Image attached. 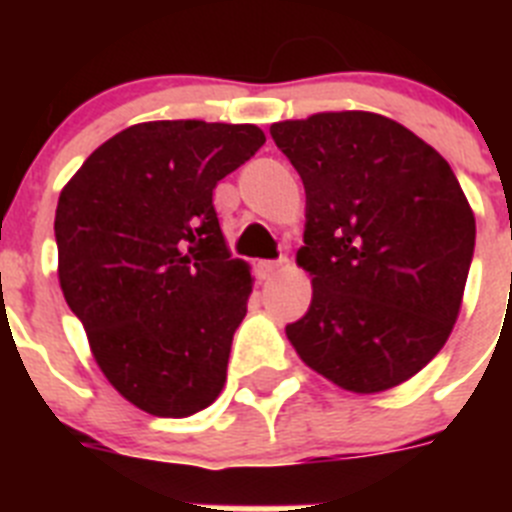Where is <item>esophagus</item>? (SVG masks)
I'll list each match as a JSON object with an SVG mask.
<instances>
[{
	"mask_svg": "<svg viewBox=\"0 0 512 512\" xmlns=\"http://www.w3.org/2000/svg\"><path fill=\"white\" fill-rule=\"evenodd\" d=\"M284 266V259H277V261H259V271H261V279H271L274 274H277L279 269Z\"/></svg>",
	"mask_w": 512,
	"mask_h": 512,
	"instance_id": "1",
	"label": "esophagus"
}]
</instances>
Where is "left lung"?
Listing matches in <instances>:
<instances>
[{"mask_svg":"<svg viewBox=\"0 0 512 512\" xmlns=\"http://www.w3.org/2000/svg\"><path fill=\"white\" fill-rule=\"evenodd\" d=\"M305 184L310 310L287 338L348 392L408 382L449 341L474 256V212L449 161L377 112L271 125Z\"/></svg>","mask_w":512,"mask_h":512,"instance_id":"1","label":"left lung"}]
</instances>
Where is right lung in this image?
<instances>
[{
    "label": "right lung",
    "mask_w": 512,
    "mask_h": 512,
    "mask_svg": "<svg viewBox=\"0 0 512 512\" xmlns=\"http://www.w3.org/2000/svg\"><path fill=\"white\" fill-rule=\"evenodd\" d=\"M264 143L256 125L140 122L102 143L58 197L63 297L135 408L187 418L223 390L253 282L230 259L212 189Z\"/></svg>",
    "instance_id": "obj_1"
}]
</instances>
